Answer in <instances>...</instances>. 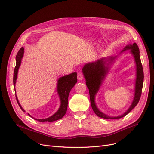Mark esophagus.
I'll use <instances>...</instances> for the list:
<instances>
[{"mask_svg": "<svg viewBox=\"0 0 154 154\" xmlns=\"http://www.w3.org/2000/svg\"><path fill=\"white\" fill-rule=\"evenodd\" d=\"M83 78H84V76H83V75H82V74H80V73H79V74H78V75H77V79H78V80H81L83 79Z\"/></svg>", "mask_w": 154, "mask_h": 154, "instance_id": "1", "label": "esophagus"}]
</instances>
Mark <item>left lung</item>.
<instances>
[{"mask_svg": "<svg viewBox=\"0 0 154 154\" xmlns=\"http://www.w3.org/2000/svg\"><path fill=\"white\" fill-rule=\"evenodd\" d=\"M126 50H128L129 52L133 55L134 58L136 67V77L135 81L134 95L133 100L131 106L122 115L116 117L108 116L102 112L98 108L95 102V96L100 90L104 79L108 75L111 66L115 63L118 57V55L100 58V59H98L95 62H89L85 64L82 69L84 78L86 80L85 83L87 88H88V91H89L92 108L95 114L100 118L106 119H117L124 117L137 106L140 100L144 76L139 54V48L136 43L128 44L123 48V50L121 51L119 54Z\"/></svg>", "mask_w": 154, "mask_h": 154, "instance_id": "obj_1", "label": "left lung"}]
</instances>
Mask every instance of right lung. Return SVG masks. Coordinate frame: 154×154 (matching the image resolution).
<instances>
[{"label": "right lung", "instance_id": "1", "mask_svg": "<svg viewBox=\"0 0 154 154\" xmlns=\"http://www.w3.org/2000/svg\"><path fill=\"white\" fill-rule=\"evenodd\" d=\"M24 53V48L22 47H21L17 55H16L15 60H16V66L14 69V78H13V82H14V87L15 86L16 80L17 79V74L19 69L21 65V61L22 59V57L23 56ZM77 82V72H73L71 74L65 75L63 77H60L57 80V92L59 95V97L60 99V107L59 109L57 110V112L54 114L51 117L46 118V119H35L34 117H32L29 114V116L33 118L34 119L39 121V122H54V121L57 120L59 119H62L64 115L66 114L67 109V105H68V97L69 93L71 91L72 88L75 85V84ZM16 99H17V103L19 104V107H20L21 110L23 112H25L24 109L22 107L20 104L19 102V100L17 99V95H15Z\"/></svg>", "mask_w": 154, "mask_h": 154}]
</instances>
